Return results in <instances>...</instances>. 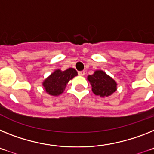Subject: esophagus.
Listing matches in <instances>:
<instances>
[{
    "label": "esophagus",
    "mask_w": 154,
    "mask_h": 154,
    "mask_svg": "<svg viewBox=\"0 0 154 154\" xmlns=\"http://www.w3.org/2000/svg\"><path fill=\"white\" fill-rule=\"evenodd\" d=\"M85 74V70H82V71H78V75L79 76H84Z\"/></svg>",
    "instance_id": "obj_1"
}]
</instances>
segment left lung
I'll list each match as a JSON object with an SVG mask.
<instances>
[{
    "label": "left lung",
    "instance_id": "left-lung-1",
    "mask_svg": "<svg viewBox=\"0 0 154 154\" xmlns=\"http://www.w3.org/2000/svg\"><path fill=\"white\" fill-rule=\"evenodd\" d=\"M88 80L94 94L101 97H108L116 91V81L102 70H96L94 74L88 76Z\"/></svg>",
    "mask_w": 154,
    "mask_h": 154
}]
</instances>
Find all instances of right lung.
<instances>
[{
  "label": "right lung",
  "instance_id": "obj_1",
  "mask_svg": "<svg viewBox=\"0 0 154 154\" xmlns=\"http://www.w3.org/2000/svg\"><path fill=\"white\" fill-rule=\"evenodd\" d=\"M77 75V72L73 68H69L64 71L57 69L45 79L42 85L49 94L57 96L63 93L68 81Z\"/></svg>",
  "mask_w": 154,
  "mask_h": 154
}]
</instances>
